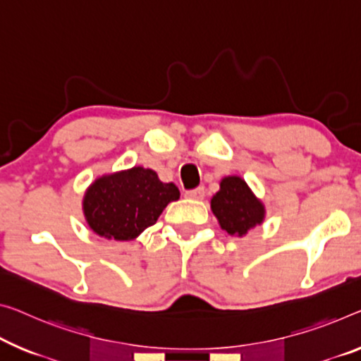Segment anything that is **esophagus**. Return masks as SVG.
<instances>
[{"instance_id": "obj_1", "label": "esophagus", "mask_w": 361, "mask_h": 361, "mask_svg": "<svg viewBox=\"0 0 361 361\" xmlns=\"http://www.w3.org/2000/svg\"><path fill=\"white\" fill-rule=\"evenodd\" d=\"M185 195H187V198H192V200H203L204 198V188L203 187L193 188V190H188Z\"/></svg>"}]
</instances>
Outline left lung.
Masks as SVG:
<instances>
[{
  "instance_id": "8db88e82",
  "label": "left lung",
  "mask_w": 361,
  "mask_h": 361,
  "mask_svg": "<svg viewBox=\"0 0 361 361\" xmlns=\"http://www.w3.org/2000/svg\"><path fill=\"white\" fill-rule=\"evenodd\" d=\"M219 187L212 198V212L227 234L243 237L263 223L264 204L253 195L242 177L227 176Z\"/></svg>"
}]
</instances>
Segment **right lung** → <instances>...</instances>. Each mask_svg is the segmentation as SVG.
<instances>
[{"label": "right lung", "instance_id": "obj_1", "mask_svg": "<svg viewBox=\"0 0 361 361\" xmlns=\"http://www.w3.org/2000/svg\"><path fill=\"white\" fill-rule=\"evenodd\" d=\"M179 188L164 184L142 166L102 176L87 188L84 214L95 234L114 240H132L157 223L168 203L179 200Z\"/></svg>", "mask_w": 361, "mask_h": 361}]
</instances>
